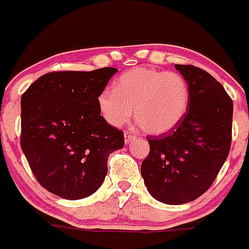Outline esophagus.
<instances>
[{"label": "esophagus", "instance_id": "esophagus-1", "mask_svg": "<svg viewBox=\"0 0 249 249\" xmlns=\"http://www.w3.org/2000/svg\"><path fill=\"white\" fill-rule=\"evenodd\" d=\"M133 139H135V135L130 132H124V142L125 143H128L129 142H132Z\"/></svg>", "mask_w": 249, "mask_h": 249}]
</instances>
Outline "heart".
<instances>
[{
    "mask_svg": "<svg viewBox=\"0 0 249 249\" xmlns=\"http://www.w3.org/2000/svg\"><path fill=\"white\" fill-rule=\"evenodd\" d=\"M191 102L188 83L176 71L133 68L124 71L97 98L98 109L107 124H127L135 107V121L148 134H163L186 116Z\"/></svg>",
    "mask_w": 249,
    "mask_h": 249,
    "instance_id": "b5f03b06",
    "label": "heart"
}]
</instances>
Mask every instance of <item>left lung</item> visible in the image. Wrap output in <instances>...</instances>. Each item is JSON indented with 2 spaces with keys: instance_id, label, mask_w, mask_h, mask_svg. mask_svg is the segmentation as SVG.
<instances>
[{
  "instance_id": "1",
  "label": "left lung",
  "mask_w": 249,
  "mask_h": 249,
  "mask_svg": "<svg viewBox=\"0 0 249 249\" xmlns=\"http://www.w3.org/2000/svg\"><path fill=\"white\" fill-rule=\"evenodd\" d=\"M191 89L183 120L169 132L147 135L150 153L142 175L156 200L180 205L196 200L213 183L231 145L232 101L211 74L175 65Z\"/></svg>"
}]
</instances>
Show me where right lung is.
<instances>
[{
    "label": "right lung",
    "instance_id": "right-lung-1",
    "mask_svg": "<svg viewBox=\"0 0 249 249\" xmlns=\"http://www.w3.org/2000/svg\"><path fill=\"white\" fill-rule=\"evenodd\" d=\"M116 71H51L22 94V152L40 186L60 198L93 194L106 178L109 155L124 147V132L101 116L97 103Z\"/></svg>",
    "mask_w": 249,
    "mask_h": 249
}]
</instances>
